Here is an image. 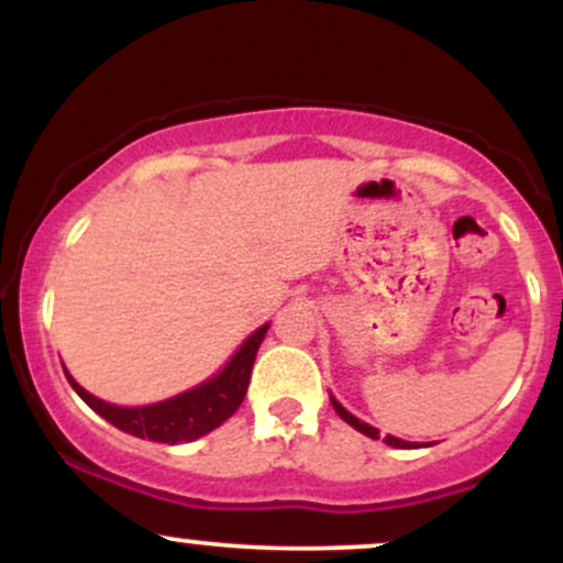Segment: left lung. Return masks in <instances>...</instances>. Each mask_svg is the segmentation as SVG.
Masks as SVG:
<instances>
[{
    "instance_id": "obj_1",
    "label": "left lung",
    "mask_w": 563,
    "mask_h": 563,
    "mask_svg": "<svg viewBox=\"0 0 563 563\" xmlns=\"http://www.w3.org/2000/svg\"><path fill=\"white\" fill-rule=\"evenodd\" d=\"M331 405H333V410L339 412V416L344 418V421H346L349 426H354V429H357V431H363L365 437H371V439H380V437H378V429H373V426H367V423L360 421V418H354L352 412L346 410V407H341L339 399H333V397H331ZM384 442H386V444H391V448H399V450H412V448H416V442H405V439H397V437H386Z\"/></svg>"
}]
</instances>
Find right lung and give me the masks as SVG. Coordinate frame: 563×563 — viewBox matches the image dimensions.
<instances>
[{"mask_svg": "<svg viewBox=\"0 0 563 563\" xmlns=\"http://www.w3.org/2000/svg\"><path fill=\"white\" fill-rule=\"evenodd\" d=\"M267 328L269 325L256 328V331L243 341L241 349L232 354V360L224 365V371L217 373L214 378L196 386V389L177 394V397L164 399V402L156 405L119 407L111 402H102V399L92 397L87 389H81V386L70 378V373H66V378L84 402L92 407L97 416H102L108 423H113L115 429L140 439H151V442H192V439L209 434L217 426H222L232 412L241 407L245 389H249L251 367H254L256 352H260V344L264 341Z\"/></svg>", "mask_w": 563, "mask_h": 563, "instance_id": "add662e5", "label": "right lung"}]
</instances>
